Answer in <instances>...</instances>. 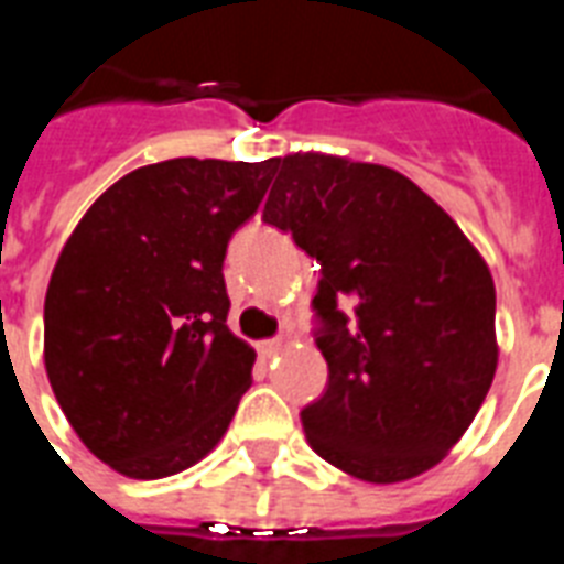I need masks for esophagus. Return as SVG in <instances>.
I'll use <instances>...</instances> for the list:
<instances>
[{"mask_svg":"<svg viewBox=\"0 0 564 564\" xmlns=\"http://www.w3.org/2000/svg\"><path fill=\"white\" fill-rule=\"evenodd\" d=\"M257 351L263 354L265 360H269V357H274V354L283 351V339H265V343L257 345Z\"/></svg>","mask_w":564,"mask_h":564,"instance_id":"34e87169","label":"esophagus"}]
</instances>
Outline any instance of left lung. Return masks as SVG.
<instances>
[{"label": "left lung", "mask_w": 564, "mask_h": 564, "mask_svg": "<svg viewBox=\"0 0 564 564\" xmlns=\"http://www.w3.org/2000/svg\"><path fill=\"white\" fill-rule=\"evenodd\" d=\"M263 221L316 257L325 394L301 410L310 447L366 482L445 459L486 401L495 281L459 225L401 172L330 154L274 158Z\"/></svg>", "instance_id": "8db88e82"}]
</instances>
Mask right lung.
<instances>
[{
	"label": "right lung",
	"instance_id": "right-lung-1",
	"mask_svg": "<svg viewBox=\"0 0 564 564\" xmlns=\"http://www.w3.org/2000/svg\"><path fill=\"white\" fill-rule=\"evenodd\" d=\"M269 181L272 161L140 166L66 239L43 307L46 375L113 471L170 477L225 436L254 351L230 334L221 263Z\"/></svg>",
	"mask_w": 564,
	"mask_h": 564
}]
</instances>
